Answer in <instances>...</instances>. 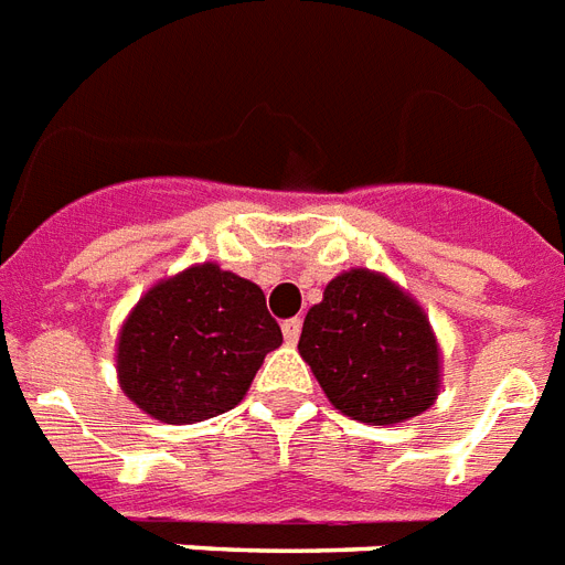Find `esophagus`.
<instances>
[{
    "instance_id": "obj_1",
    "label": "esophagus",
    "mask_w": 565,
    "mask_h": 565,
    "mask_svg": "<svg viewBox=\"0 0 565 565\" xmlns=\"http://www.w3.org/2000/svg\"><path fill=\"white\" fill-rule=\"evenodd\" d=\"M303 332V320L291 318L282 323V338H286V344H297V338Z\"/></svg>"
}]
</instances>
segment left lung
I'll use <instances>...</instances> for the list:
<instances>
[{
  "instance_id": "8db88e82",
  "label": "left lung",
  "mask_w": 565,
  "mask_h": 565,
  "mask_svg": "<svg viewBox=\"0 0 565 565\" xmlns=\"http://www.w3.org/2000/svg\"><path fill=\"white\" fill-rule=\"evenodd\" d=\"M297 350L329 403L367 426L419 417L440 394V344L428 315L379 270L338 274L306 315Z\"/></svg>"
}]
</instances>
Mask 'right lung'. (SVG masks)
I'll list each match as a JSON object with an SVG mask.
<instances>
[{"label": "right lung", "mask_w": 565, "mask_h": 565, "mask_svg": "<svg viewBox=\"0 0 565 565\" xmlns=\"http://www.w3.org/2000/svg\"><path fill=\"white\" fill-rule=\"evenodd\" d=\"M279 344L262 288L201 262L139 297L116 338V373L148 417L189 426L236 408Z\"/></svg>", "instance_id": "add662e5"}]
</instances>
